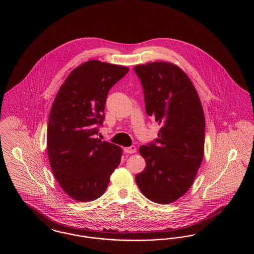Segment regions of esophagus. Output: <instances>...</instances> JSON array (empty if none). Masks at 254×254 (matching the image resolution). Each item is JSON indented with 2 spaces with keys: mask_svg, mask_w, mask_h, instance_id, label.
<instances>
[{
  "mask_svg": "<svg viewBox=\"0 0 254 254\" xmlns=\"http://www.w3.org/2000/svg\"><path fill=\"white\" fill-rule=\"evenodd\" d=\"M124 151L126 152V153H135L136 152V147L134 146V145H131V146H128V147H125L124 148Z\"/></svg>",
  "mask_w": 254,
  "mask_h": 254,
  "instance_id": "esophagus-1",
  "label": "esophagus"
}]
</instances>
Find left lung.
I'll return each instance as SVG.
<instances>
[{"label": "left lung", "mask_w": 254, "mask_h": 254, "mask_svg": "<svg viewBox=\"0 0 254 254\" xmlns=\"http://www.w3.org/2000/svg\"><path fill=\"white\" fill-rule=\"evenodd\" d=\"M144 89L145 112L161 128L139 148L145 169L135 176L142 193L157 204L179 199L193 184L204 157L205 115L188 75L171 63L133 67Z\"/></svg>", "instance_id": "8db88e82"}]
</instances>
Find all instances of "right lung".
<instances>
[{"instance_id":"right-lung-1","label":"right lung","mask_w":254,"mask_h":254,"mask_svg":"<svg viewBox=\"0 0 254 254\" xmlns=\"http://www.w3.org/2000/svg\"><path fill=\"white\" fill-rule=\"evenodd\" d=\"M128 70L87 61L73 69L55 97L47 134L49 164L61 188L76 201L101 197L121 162V147L95 135L105 120L109 89Z\"/></svg>"}]
</instances>
